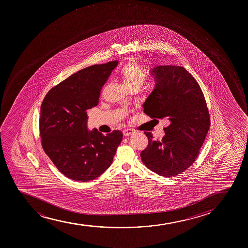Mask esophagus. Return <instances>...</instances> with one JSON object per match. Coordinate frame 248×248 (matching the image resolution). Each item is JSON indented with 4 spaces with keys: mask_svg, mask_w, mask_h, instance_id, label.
I'll use <instances>...</instances> for the list:
<instances>
[{
    "mask_svg": "<svg viewBox=\"0 0 248 248\" xmlns=\"http://www.w3.org/2000/svg\"><path fill=\"white\" fill-rule=\"evenodd\" d=\"M135 132H134V129H131V128H127L125 130L123 131V134L124 136H130V135H133Z\"/></svg>",
    "mask_w": 248,
    "mask_h": 248,
    "instance_id": "34e87169",
    "label": "esophagus"
}]
</instances>
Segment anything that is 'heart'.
Masks as SVG:
<instances>
[{
  "instance_id": "1",
  "label": "heart",
  "mask_w": 248,
  "mask_h": 248,
  "mask_svg": "<svg viewBox=\"0 0 248 248\" xmlns=\"http://www.w3.org/2000/svg\"><path fill=\"white\" fill-rule=\"evenodd\" d=\"M120 77L127 89L142 86L146 74L134 60H129L120 72Z\"/></svg>"
}]
</instances>
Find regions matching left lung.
I'll return each instance as SVG.
<instances>
[{
	"instance_id": "1",
	"label": "left lung",
	"mask_w": 248,
	"mask_h": 248,
	"mask_svg": "<svg viewBox=\"0 0 248 248\" xmlns=\"http://www.w3.org/2000/svg\"><path fill=\"white\" fill-rule=\"evenodd\" d=\"M150 72L155 86L142 105L143 111L170 124L162 141L145 132L148 145L140 156L149 170L171 177L195 162L209 131V110L201 87L185 67L155 66Z\"/></svg>"
}]
</instances>
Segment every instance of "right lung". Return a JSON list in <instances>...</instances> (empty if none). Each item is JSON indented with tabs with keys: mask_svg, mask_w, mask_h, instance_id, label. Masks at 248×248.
Returning <instances> with one entry per match:
<instances>
[{
	"mask_svg": "<svg viewBox=\"0 0 248 248\" xmlns=\"http://www.w3.org/2000/svg\"><path fill=\"white\" fill-rule=\"evenodd\" d=\"M119 62L78 71L47 92L40 108L42 147L60 172L73 181H92L111 165L123 133L103 135L87 128V110L99 102L100 92Z\"/></svg>",
	"mask_w": 248,
	"mask_h": 248,
	"instance_id": "1",
	"label": "right lung"
}]
</instances>
